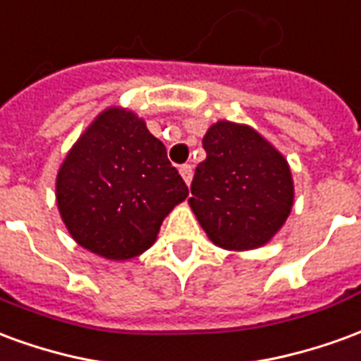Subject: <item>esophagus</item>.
<instances>
[{
	"mask_svg": "<svg viewBox=\"0 0 361 361\" xmlns=\"http://www.w3.org/2000/svg\"><path fill=\"white\" fill-rule=\"evenodd\" d=\"M180 173H181V178H183V181L185 183H191V180H193V166L191 164H183L180 166Z\"/></svg>",
	"mask_w": 361,
	"mask_h": 361,
	"instance_id": "esophagus-1",
	"label": "esophagus"
}]
</instances>
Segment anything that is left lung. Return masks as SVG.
I'll return each instance as SVG.
<instances>
[{
    "instance_id": "8db88e82",
    "label": "left lung",
    "mask_w": 361,
    "mask_h": 361,
    "mask_svg": "<svg viewBox=\"0 0 361 361\" xmlns=\"http://www.w3.org/2000/svg\"><path fill=\"white\" fill-rule=\"evenodd\" d=\"M189 207L214 245L255 250L284 226L294 204L286 158L250 126L216 121L203 137Z\"/></svg>"
}]
</instances>
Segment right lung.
<instances>
[{
    "label": "right lung",
    "instance_id": "right-lung-1",
    "mask_svg": "<svg viewBox=\"0 0 361 361\" xmlns=\"http://www.w3.org/2000/svg\"><path fill=\"white\" fill-rule=\"evenodd\" d=\"M189 189L147 123L108 108L67 152L56 178L63 224L85 250L111 261L141 255Z\"/></svg>",
    "mask_w": 361,
    "mask_h": 361
}]
</instances>
